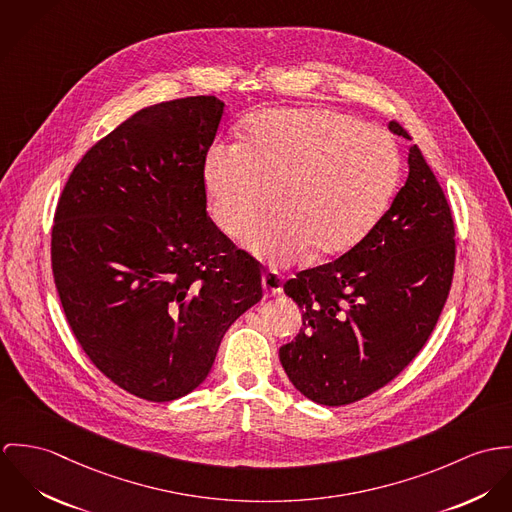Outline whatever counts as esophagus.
<instances>
[{
	"label": "esophagus",
	"mask_w": 512,
	"mask_h": 512,
	"mask_svg": "<svg viewBox=\"0 0 512 512\" xmlns=\"http://www.w3.org/2000/svg\"><path fill=\"white\" fill-rule=\"evenodd\" d=\"M263 288H265V294L267 296H277L283 292V275L275 269H269L265 271L263 275Z\"/></svg>",
	"instance_id": "esophagus-1"
}]
</instances>
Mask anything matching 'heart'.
Returning <instances> with one entry per match:
<instances>
[{
	"instance_id": "1",
	"label": "heart",
	"mask_w": 512,
	"mask_h": 512,
	"mask_svg": "<svg viewBox=\"0 0 512 512\" xmlns=\"http://www.w3.org/2000/svg\"><path fill=\"white\" fill-rule=\"evenodd\" d=\"M398 176L389 133L351 115L290 108L253 115L237 147H216L204 163L210 212L259 255L286 263L310 253L334 259L357 247L383 216Z\"/></svg>"
}]
</instances>
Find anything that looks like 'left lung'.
<instances>
[{"label": "left lung", "mask_w": 512, "mask_h": 512, "mask_svg": "<svg viewBox=\"0 0 512 512\" xmlns=\"http://www.w3.org/2000/svg\"><path fill=\"white\" fill-rule=\"evenodd\" d=\"M389 127L410 139L398 121ZM454 269L450 204L412 145L406 182L369 235L284 283L304 318L279 351L292 385L318 404L345 406L391 383L432 336Z\"/></svg>", "instance_id": "8db88e82"}]
</instances>
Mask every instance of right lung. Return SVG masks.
<instances>
[{
  "instance_id": "1",
  "label": "right lung",
  "mask_w": 512,
  "mask_h": 512,
  "mask_svg": "<svg viewBox=\"0 0 512 512\" xmlns=\"http://www.w3.org/2000/svg\"><path fill=\"white\" fill-rule=\"evenodd\" d=\"M214 96L149 106L86 151L58 198L51 263L74 338L119 389L194 391L229 326L263 298V265L206 212Z\"/></svg>"
}]
</instances>
